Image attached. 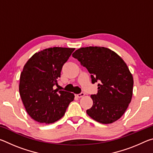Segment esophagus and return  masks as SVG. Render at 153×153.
Listing matches in <instances>:
<instances>
[{
    "mask_svg": "<svg viewBox=\"0 0 153 153\" xmlns=\"http://www.w3.org/2000/svg\"><path fill=\"white\" fill-rule=\"evenodd\" d=\"M85 95V94L84 93H83V92H82V93H80V94H76V97H78V98H82V97H84V96Z\"/></svg>",
    "mask_w": 153,
    "mask_h": 153,
    "instance_id": "esophagus-1",
    "label": "esophagus"
}]
</instances>
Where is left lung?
I'll return each instance as SVG.
<instances>
[{
    "label": "left lung",
    "instance_id": "8db88e82",
    "mask_svg": "<svg viewBox=\"0 0 153 153\" xmlns=\"http://www.w3.org/2000/svg\"><path fill=\"white\" fill-rule=\"evenodd\" d=\"M72 56L91 74L92 84L100 81L97 94L91 95L93 105L86 111L88 115L103 124L118 120L133 93V76L126 63L114 51L100 46L80 48Z\"/></svg>",
    "mask_w": 153,
    "mask_h": 153
}]
</instances>
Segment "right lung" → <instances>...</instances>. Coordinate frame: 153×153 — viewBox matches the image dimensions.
<instances>
[{
  "label": "right lung",
  "mask_w": 153,
  "mask_h": 153,
  "mask_svg": "<svg viewBox=\"0 0 153 153\" xmlns=\"http://www.w3.org/2000/svg\"><path fill=\"white\" fill-rule=\"evenodd\" d=\"M75 48L53 47L36 53L21 73L19 94L25 110L36 121H58L74 99V94L54 89L63 65Z\"/></svg>",
  "instance_id": "add662e5"
}]
</instances>
